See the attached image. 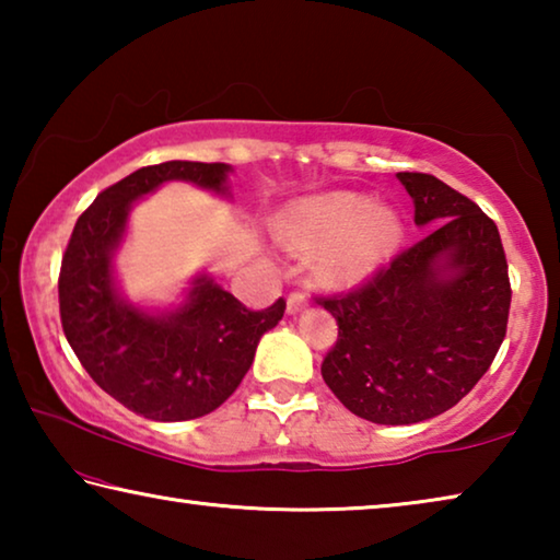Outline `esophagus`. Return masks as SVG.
Instances as JSON below:
<instances>
[{
	"label": "esophagus",
	"instance_id": "1",
	"mask_svg": "<svg viewBox=\"0 0 560 560\" xmlns=\"http://www.w3.org/2000/svg\"><path fill=\"white\" fill-rule=\"evenodd\" d=\"M303 308H306V296H303V293H291L289 301H287V311H289V316H296V314H301Z\"/></svg>",
	"mask_w": 560,
	"mask_h": 560
}]
</instances>
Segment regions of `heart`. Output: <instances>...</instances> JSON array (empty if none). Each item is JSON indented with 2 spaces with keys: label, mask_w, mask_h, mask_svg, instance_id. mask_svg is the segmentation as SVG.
Returning <instances> with one entry per match:
<instances>
[{
  "label": "heart",
  "mask_w": 560,
  "mask_h": 560,
  "mask_svg": "<svg viewBox=\"0 0 560 560\" xmlns=\"http://www.w3.org/2000/svg\"><path fill=\"white\" fill-rule=\"evenodd\" d=\"M291 252H314L320 279L336 287L365 281L393 257L402 236L397 214L358 192H330L301 202L277 222Z\"/></svg>",
  "instance_id": "heart-1"
}]
</instances>
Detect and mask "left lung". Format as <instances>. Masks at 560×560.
Returning a JSON list of instances; mask_svg holds the SVG:
<instances>
[{
  "instance_id": "obj_1",
  "label": "left lung",
  "mask_w": 560,
  "mask_h": 560,
  "mask_svg": "<svg viewBox=\"0 0 560 560\" xmlns=\"http://www.w3.org/2000/svg\"><path fill=\"white\" fill-rule=\"evenodd\" d=\"M397 179L430 232L358 291L318 299L338 320L320 375L375 424H415L457 405L489 371L511 303L497 224L434 175Z\"/></svg>"
}]
</instances>
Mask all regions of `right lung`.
<instances>
[{"label": "right lung", "mask_w": 560, "mask_h": 560, "mask_svg": "<svg viewBox=\"0 0 560 560\" xmlns=\"http://www.w3.org/2000/svg\"><path fill=\"white\" fill-rule=\"evenodd\" d=\"M224 163H170L140 167L96 197L79 217L59 273L66 340L101 390L136 415L158 422L195 420L217 410L252 368L259 338L279 324L287 301L249 311L210 273L189 281L170 308H143L122 296L116 252L140 197L183 179L230 197Z\"/></svg>", "instance_id": "right-lung-1"}]
</instances>
